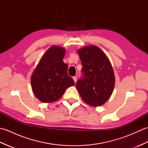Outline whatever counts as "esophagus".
I'll use <instances>...</instances> for the list:
<instances>
[{"label": "esophagus", "mask_w": 148, "mask_h": 148, "mask_svg": "<svg viewBox=\"0 0 148 148\" xmlns=\"http://www.w3.org/2000/svg\"><path fill=\"white\" fill-rule=\"evenodd\" d=\"M72 79H73V80L74 81L75 83L76 82V81H77V77L76 76H73V77H72Z\"/></svg>", "instance_id": "1"}]
</instances>
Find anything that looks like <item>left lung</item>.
Segmentation results:
<instances>
[{"label":"left lung","mask_w":148,"mask_h":148,"mask_svg":"<svg viewBox=\"0 0 148 148\" xmlns=\"http://www.w3.org/2000/svg\"><path fill=\"white\" fill-rule=\"evenodd\" d=\"M83 65V77L76 88L83 101L91 106H102L111 96L115 76L112 65L99 47L89 45L77 50Z\"/></svg>","instance_id":"8db88e82"}]
</instances>
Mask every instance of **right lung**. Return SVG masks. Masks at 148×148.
Here are the masks:
<instances>
[{
	"instance_id": "right-lung-1",
	"label": "right lung",
	"mask_w": 148,
	"mask_h": 148,
	"mask_svg": "<svg viewBox=\"0 0 148 148\" xmlns=\"http://www.w3.org/2000/svg\"><path fill=\"white\" fill-rule=\"evenodd\" d=\"M65 49L53 45L40 58L31 76V86L40 102H53L59 100L74 81L67 73L68 65L63 59Z\"/></svg>"
}]
</instances>
